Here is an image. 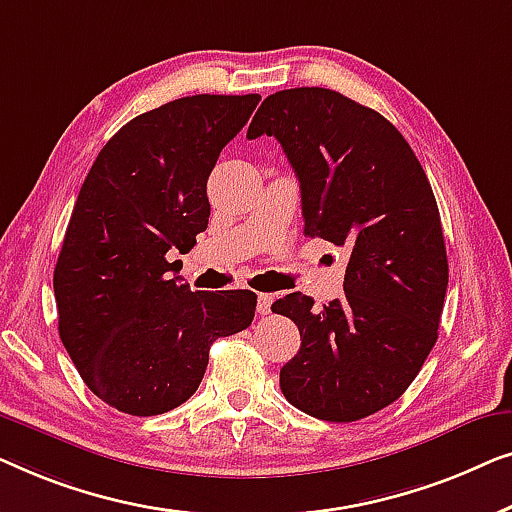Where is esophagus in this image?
<instances>
[{
    "label": "esophagus",
    "mask_w": 512,
    "mask_h": 512,
    "mask_svg": "<svg viewBox=\"0 0 512 512\" xmlns=\"http://www.w3.org/2000/svg\"><path fill=\"white\" fill-rule=\"evenodd\" d=\"M271 304H273L271 294H257V313L259 315H269Z\"/></svg>",
    "instance_id": "1"
}]
</instances>
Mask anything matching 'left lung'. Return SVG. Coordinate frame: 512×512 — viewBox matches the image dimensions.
Returning <instances> with one entry per match:
<instances>
[{
  "instance_id": "left-lung-1",
  "label": "left lung",
  "mask_w": 512,
  "mask_h": 512,
  "mask_svg": "<svg viewBox=\"0 0 512 512\" xmlns=\"http://www.w3.org/2000/svg\"><path fill=\"white\" fill-rule=\"evenodd\" d=\"M262 134L299 178L304 234L350 253L345 297L318 311L292 292L271 306L301 334L280 390L318 420H362L408 390L438 338L448 255L434 192L399 129L336 90L269 95L248 127Z\"/></svg>"
}]
</instances>
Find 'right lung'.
Returning a JSON list of instances; mask_svg holds the SVG:
<instances>
[{
  "label": "right lung",
  "mask_w": 512,
  "mask_h": 512,
  "mask_svg": "<svg viewBox=\"0 0 512 512\" xmlns=\"http://www.w3.org/2000/svg\"><path fill=\"white\" fill-rule=\"evenodd\" d=\"M259 95H194L136 115L102 148L78 192L60 257V338L83 383L148 417L197 392L211 343L250 327L257 294L192 292L169 278L208 227L206 181Z\"/></svg>",
  "instance_id": "1"
}]
</instances>
